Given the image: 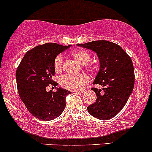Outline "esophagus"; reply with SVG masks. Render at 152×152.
Wrapping results in <instances>:
<instances>
[{
	"label": "esophagus",
	"mask_w": 152,
	"mask_h": 152,
	"mask_svg": "<svg viewBox=\"0 0 152 152\" xmlns=\"http://www.w3.org/2000/svg\"><path fill=\"white\" fill-rule=\"evenodd\" d=\"M85 90H76V91H75L74 93H85Z\"/></svg>",
	"instance_id": "esophagus-1"
}]
</instances>
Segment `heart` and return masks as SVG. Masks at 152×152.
I'll return each instance as SVG.
<instances>
[{"instance_id":"obj_1","label":"heart","mask_w":152,"mask_h":152,"mask_svg":"<svg viewBox=\"0 0 152 152\" xmlns=\"http://www.w3.org/2000/svg\"><path fill=\"white\" fill-rule=\"evenodd\" d=\"M72 57L77 61L80 64H86L90 60V54L88 51L85 49H75L71 53ZM64 59L62 54H59L54 59V67L56 72H59L62 69ZM90 70H94L95 66L90 65L88 67ZM89 82V77L85 75H65L60 78V84L63 88L70 90H80Z\"/></svg>"}]
</instances>
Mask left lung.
<instances>
[{"label": "left lung", "instance_id": "obj_1", "mask_svg": "<svg viewBox=\"0 0 152 152\" xmlns=\"http://www.w3.org/2000/svg\"><path fill=\"white\" fill-rule=\"evenodd\" d=\"M77 46L97 54L100 69L93 84L105 87L103 93L101 89L92 88L97 99L88 106V111L100 120L112 118L122 110L134 89L135 77L131 59L120 46L108 41H93Z\"/></svg>", "mask_w": 152, "mask_h": 152}]
</instances>
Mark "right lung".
Segmentation results:
<instances>
[{"label": "right lung", "instance_id": "right-lung-1", "mask_svg": "<svg viewBox=\"0 0 152 152\" xmlns=\"http://www.w3.org/2000/svg\"><path fill=\"white\" fill-rule=\"evenodd\" d=\"M71 45L46 43L28 51L16 72L17 89L20 98L31 115L42 121H51L62 114L66 106L69 90L56 88L47 91L49 84L56 85L54 62L55 58Z\"/></svg>", "mask_w": 152, "mask_h": 152}]
</instances>
